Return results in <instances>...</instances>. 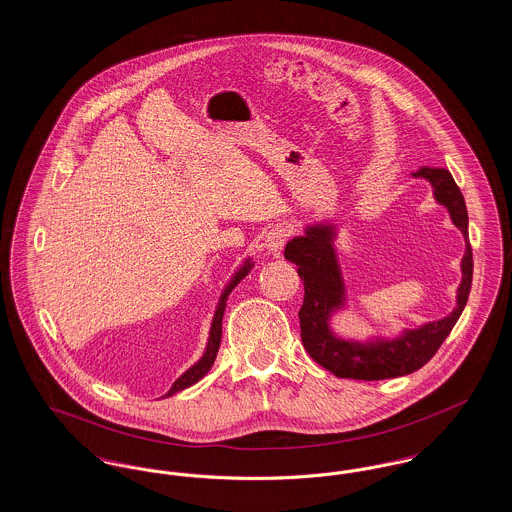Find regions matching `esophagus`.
Segmentation results:
<instances>
[{
	"label": "esophagus",
	"mask_w": 512,
	"mask_h": 512,
	"mask_svg": "<svg viewBox=\"0 0 512 512\" xmlns=\"http://www.w3.org/2000/svg\"><path fill=\"white\" fill-rule=\"evenodd\" d=\"M292 234L293 230L288 224H276L268 230L267 236H265V247L270 253L280 255V251L284 249V245L290 240Z\"/></svg>",
	"instance_id": "esophagus-1"
}]
</instances>
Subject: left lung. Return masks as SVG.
<instances>
[{
	"label": "left lung",
	"instance_id": "8db88e82",
	"mask_svg": "<svg viewBox=\"0 0 512 512\" xmlns=\"http://www.w3.org/2000/svg\"><path fill=\"white\" fill-rule=\"evenodd\" d=\"M413 176L432 182L434 195L441 205L449 209V215L457 228H461L466 240L463 257V282L459 286L457 307L449 317L424 324L422 328L407 330L401 338L390 341L341 340L330 332V315L343 305V280L336 249L332 244L334 228L326 224L309 226L305 236L293 238L284 249V257L297 265V274L303 280L305 297L299 309L301 341L307 353L338 378L353 380H386L411 374L426 365L441 343L453 330L461 317L468 293L472 286V247L468 242V213L464 197L455 184L451 172L445 169H420Z\"/></svg>",
	"mask_w": 512,
	"mask_h": 512
}]
</instances>
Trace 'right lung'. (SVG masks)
I'll return each mask as SVG.
<instances>
[{"instance_id":"obj_1","label":"right lung","mask_w":512,"mask_h":512,"mask_svg":"<svg viewBox=\"0 0 512 512\" xmlns=\"http://www.w3.org/2000/svg\"><path fill=\"white\" fill-rule=\"evenodd\" d=\"M251 268H253V263H251V261H245L244 267L236 272V276L232 278V282L226 286V290H224L222 297H220L219 307H217V311H215V318H213V324H211V334H209V343H207V349H205L203 357H201L192 368H188V370L172 384L169 393L163 395V397H169V395H174V393H178V391L186 390V388L194 386L195 382H199V380L211 370V366H213L215 359H217V353H219L220 338H222V317H224L228 293L232 292V290L242 282V278H245V276L249 274Z\"/></svg>"}]
</instances>
